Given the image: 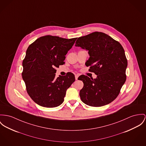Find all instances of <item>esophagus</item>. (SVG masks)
Returning a JSON list of instances; mask_svg holds the SVG:
<instances>
[{
	"label": "esophagus",
	"mask_w": 146,
	"mask_h": 146,
	"mask_svg": "<svg viewBox=\"0 0 146 146\" xmlns=\"http://www.w3.org/2000/svg\"><path fill=\"white\" fill-rule=\"evenodd\" d=\"M78 77L79 76L78 74H76V75H75V78H76V80H77V79H78Z\"/></svg>",
	"instance_id": "1"
}]
</instances>
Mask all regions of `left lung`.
Returning a JSON list of instances; mask_svg holds the SVG:
<instances>
[{
	"instance_id": "obj_1",
	"label": "left lung",
	"mask_w": 146,
	"mask_h": 146,
	"mask_svg": "<svg viewBox=\"0 0 146 146\" xmlns=\"http://www.w3.org/2000/svg\"><path fill=\"white\" fill-rule=\"evenodd\" d=\"M75 45L88 51L90 57L86 66L97 76L91 79L85 75L79 77L84 84L79 92L81 100L92 107L111 103L126 80L127 60L123 48L108 35L98 32L79 37Z\"/></svg>"
}]
</instances>
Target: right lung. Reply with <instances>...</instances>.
I'll use <instances>...</instances> for the list:
<instances>
[{
  "instance_id": "1",
  "label": "right lung",
  "mask_w": 146,
  "mask_h": 146,
  "mask_svg": "<svg viewBox=\"0 0 146 146\" xmlns=\"http://www.w3.org/2000/svg\"><path fill=\"white\" fill-rule=\"evenodd\" d=\"M77 39L48 35L40 37L28 46L23 61L22 78L28 94L38 105L53 108L63 102L75 76L68 72L56 78L55 68L65 63V56Z\"/></svg>"
}]
</instances>
